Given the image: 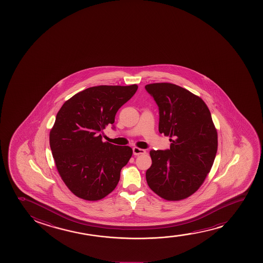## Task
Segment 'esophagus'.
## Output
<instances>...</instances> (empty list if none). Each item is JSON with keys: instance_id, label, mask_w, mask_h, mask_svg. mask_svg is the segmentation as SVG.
Here are the masks:
<instances>
[{"instance_id": "34e87169", "label": "esophagus", "mask_w": 263, "mask_h": 263, "mask_svg": "<svg viewBox=\"0 0 263 263\" xmlns=\"http://www.w3.org/2000/svg\"><path fill=\"white\" fill-rule=\"evenodd\" d=\"M146 152L144 149H141V148L134 147L133 148V154L134 155H144Z\"/></svg>"}]
</instances>
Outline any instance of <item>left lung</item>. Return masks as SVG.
I'll use <instances>...</instances> for the list:
<instances>
[{
	"label": "left lung",
	"mask_w": 263,
	"mask_h": 263,
	"mask_svg": "<svg viewBox=\"0 0 263 263\" xmlns=\"http://www.w3.org/2000/svg\"><path fill=\"white\" fill-rule=\"evenodd\" d=\"M159 107V132L170 149L151 150L145 177L152 191L169 201L187 198L208 176L217 152V132L208 106L190 90L169 83L145 85Z\"/></svg>",
	"instance_id": "obj_1"
}]
</instances>
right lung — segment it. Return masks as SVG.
<instances>
[{
  "instance_id": "1",
  "label": "right lung",
  "mask_w": 263,
  "mask_h": 263,
  "mask_svg": "<svg viewBox=\"0 0 263 263\" xmlns=\"http://www.w3.org/2000/svg\"><path fill=\"white\" fill-rule=\"evenodd\" d=\"M137 88L90 87L65 101L58 112L49 134L51 151L62 180L78 198L100 200L119 183L133 150L102 142L100 133L113 125L119 108Z\"/></svg>"
}]
</instances>
